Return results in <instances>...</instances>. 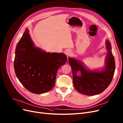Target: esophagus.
<instances>
[{"label":"esophagus","mask_w":123,"mask_h":123,"mask_svg":"<svg viewBox=\"0 0 123 123\" xmlns=\"http://www.w3.org/2000/svg\"><path fill=\"white\" fill-rule=\"evenodd\" d=\"M65 53L67 56H68V55H70L72 53V51L70 49H67L65 51Z\"/></svg>","instance_id":"1"}]
</instances>
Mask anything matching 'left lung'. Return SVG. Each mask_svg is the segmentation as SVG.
<instances>
[{
    "instance_id": "left-lung-1",
    "label": "left lung",
    "mask_w": 123,
    "mask_h": 123,
    "mask_svg": "<svg viewBox=\"0 0 123 123\" xmlns=\"http://www.w3.org/2000/svg\"><path fill=\"white\" fill-rule=\"evenodd\" d=\"M105 45L107 54L105 60V65L101 70L87 69L81 61L68 57V62L73 73L74 86L81 94L89 96L99 94L111 84L115 73V62L111 52V43L107 39ZM78 71L80 72V76L76 75Z\"/></svg>"
}]
</instances>
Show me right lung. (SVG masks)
<instances>
[{
    "mask_svg": "<svg viewBox=\"0 0 123 123\" xmlns=\"http://www.w3.org/2000/svg\"><path fill=\"white\" fill-rule=\"evenodd\" d=\"M26 29L18 43L14 69L21 84L30 92L42 94L55 85L57 72L67 60L63 53L46 52L36 47Z\"/></svg>",
    "mask_w": 123,
    "mask_h": 123,
    "instance_id": "add662e5",
    "label": "right lung"
}]
</instances>
